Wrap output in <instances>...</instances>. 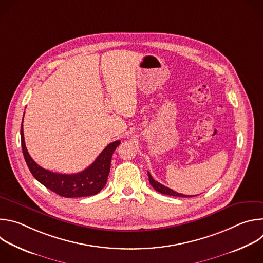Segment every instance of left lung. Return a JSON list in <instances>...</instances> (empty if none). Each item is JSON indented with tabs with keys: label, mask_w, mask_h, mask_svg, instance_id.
I'll return each instance as SVG.
<instances>
[{
	"label": "left lung",
	"mask_w": 263,
	"mask_h": 263,
	"mask_svg": "<svg viewBox=\"0 0 263 263\" xmlns=\"http://www.w3.org/2000/svg\"><path fill=\"white\" fill-rule=\"evenodd\" d=\"M147 176H148V182H149V184H151V185L153 186V189H154L156 192H158V193H160V194H163V195H166V196H173V197H181V198H191V197H194V196L182 195V194H178V193L174 192L173 190L168 189V187H166V186L160 184L159 182L155 181V180L153 179V177L151 176V174H149L148 172H147Z\"/></svg>",
	"instance_id": "left-lung-1"
}]
</instances>
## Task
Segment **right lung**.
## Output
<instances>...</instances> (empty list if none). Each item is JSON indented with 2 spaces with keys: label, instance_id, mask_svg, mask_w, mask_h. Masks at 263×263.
Returning a JSON list of instances; mask_svg holds the SVG:
<instances>
[{
  "label": "right lung",
  "instance_id": "right-lung-1",
  "mask_svg": "<svg viewBox=\"0 0 263 263\" xmlns=\"http://www.w3.org/2000/svg\"><path fill=\"white\" fill-rule=\"evenodd\" d=\"M24 121V119H23ZM23 154L33 177L55 194L64 198H81L97 195L107 183L110 172L111 157L121 140L109 143L98 158L84 171L77 174H58L45 170L37 164L29 155L25 144L23 124L21 128Z\"/></svg>",
  "mask_w": 263,
  "mask_h": 263
}]
</instances>
